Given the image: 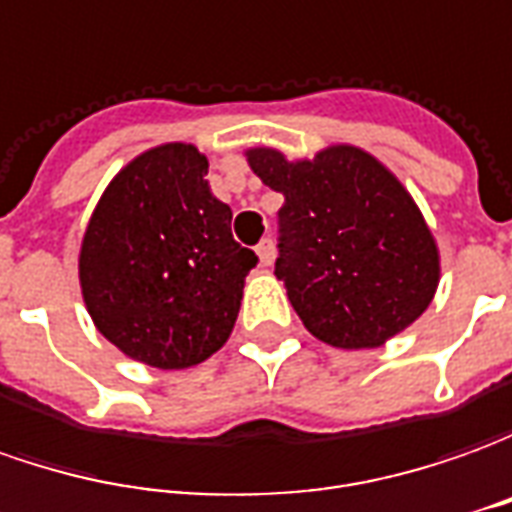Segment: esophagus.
I'll return each mask as SVG.
<instances>
[{
    "mask_svg": "<svg viewBox=\"0 0 512 512\" xmlns=\"http://www.w3.org/2000/svg\"><path fill=\"white\" fill-rule=\"evenodd\" d=\"M255 252L263 266H271V263H274V241H271V238H263V241L257 243Z\"/></svg>",
    "mask_w": 512,
    "mask_h": 512,
    "instance_id": "1",
    "label": "esophagus"
}]
</instances>
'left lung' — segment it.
Segmentation results:
<instances>
[{
  "instance_id": "obj_1",
  "label": "left lung",
  "mask_w": 512,
  "mask_h": 512,
  "mask_svg": "<svg viewBox=\"0 0 512 512\" xmlns=\"http://www.w3.org/2000/svg\"><path fill=\"white\" fill-rule=\"evenodd\" d=\"M246 162L283 193L274 274L319 342L381 347L429 308L440 249L415 198L373 154L328 145L288 159L249 148Z\"/></svg>"
}]
</instances>
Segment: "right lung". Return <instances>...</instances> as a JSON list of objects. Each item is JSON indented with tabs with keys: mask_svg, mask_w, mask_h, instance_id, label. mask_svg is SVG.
I'll use <instances>...</instances> for the list:
<instances>
[{
	"mask_svg": "<svg viewBox=\"0 0 512 512\" xmlns=\"http://www.w3.org/2000/svg\"><path fill=\"white\" fill-rule=\"evenodd\" d=\"M207 168L196 145L148 148L111 179L83 232L78 277L95 328L159 370L196 367L227 344L257 266Z\"/></svg>",
	"mask_w": 512,
	"mask_h": 512,
	"instance_id": "right-lung-1",
	"label": "right lung"
}]
</instances>
